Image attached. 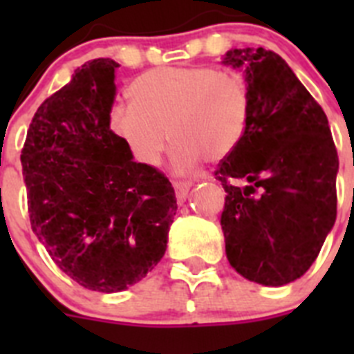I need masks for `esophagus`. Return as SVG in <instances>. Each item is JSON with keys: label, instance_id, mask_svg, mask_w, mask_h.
Segmentation results:
<instances>
[{"label": "esophagus", "instance_id": "1", "mask_svg": "<svg viewBox=\"0 0 354 354\" xmlns=\"http://www.w3.org/2000/svg\"><path fill=\"white\" fill-rule=\"evenodd\" d=\"M174 187L177 200H179V202H184L187 196V192H189V187H192V183H187V180H175Z\"/></svg>", "mask_w": 354, "mask_h": 354}]
</instances>
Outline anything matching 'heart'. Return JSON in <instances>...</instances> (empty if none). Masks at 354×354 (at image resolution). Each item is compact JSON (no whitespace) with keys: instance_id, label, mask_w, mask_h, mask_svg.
I'll return each instance as SVG.
<instances>
[{"instance_id":"heart-1","label":"heart","mask_w":354,"mask_h":354,"mask_svg":"<svg viewBox=\"0 0 354 354\" xmlns=\"http://www.w3.org/2000/svg\"><path fill=\"white\" fill-rule=\"evenodd\" d=\"M129 97L133 104L111 111V129L145 167L161 161L170 140L177 170H193L202 159L221 161L243 138L250 115L245 77L204 65L145 72Z\"/></svg>"}]
</instances>
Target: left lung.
<instances>
[{
    "label": "left lung",
    "instance_id": "8db88e82",
    "mask_svg": "<svg viewBox=\"0 0 354 354\" xmlns=\"http://www.w3.org/2000/svg\"><path fill=\"white\" fill-rule=\"evenodd\" d=\"M243 67L250 115L243 138L220 161L221 228L234 270L280 287L303 277L337 218L339 156L323 108L282 56L264 48L232 49Z\"/></svg>",
    "mask_w": 354,
    "mask_h": 354
}]
</instances>
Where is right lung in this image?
Instances as JSON below:
<instances>
[{"instance_id": "1", "label": "right lung", "mask_w": 354, "mask_h": 354, "mask_svg": "<svg viewBox=\"0 0 354 354\" xmlns=\"http://www.w3.org/2000/svg\"><path fill=\"white\" fill-rule=\"evenodd\" d=\"M117 67L97 58L76 68L39 106L21 150L33 232L67 277L99 292L154 270L177 211L167 175L134 161L109 127Z\"/></svg>"}]
</instances>
